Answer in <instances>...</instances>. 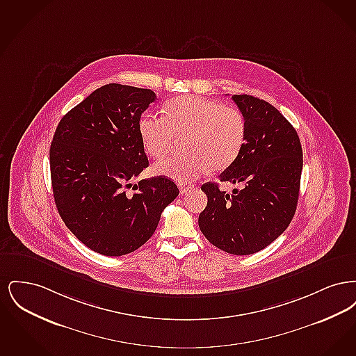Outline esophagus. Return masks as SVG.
<instances>
[{
	"label": "esophagus",
	"mask_w": 356,
	"mask_h": 356,
	"mask_svg": "<svg viewBox=\"0 0 356 356\" xmlns=\"http://www.w3.org/2000/svg\"><path fill=\"white\" fill-rule=\"evenodd\" d=\"M193 186L192 184H188V183H180L179 184V189H180V193H186L188 191H191Z\"/></svg>",
	"instance_id": "1"
}]
</instances>
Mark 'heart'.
<instances>
[{"label":"heart","mask_w":356,"mask_h":356,"mask_svg":"<svg viewBox=\"0 0 356 356\" xmlns=\"http://www.w3.org/2000/svg\"><path fill=\"white\" fill-rule=\"evenodd\" d=\"M138 135L153 157H163L177 137L186 136V153L157 161L153 170L186 183L211 170L228 168L244 147L247 125L235 106L200 96H179L164 105V116L145 113L138 121Z\"/></svg>","instance_id":"obj_1"}]
</instances>
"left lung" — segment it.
Segmentation results:
<instances>
[{
    "mask_svg": "<svg viewBox=\"0 0 356 356\" xmlns=\"http://www.w3.org/2000/svg\"><path fill=\"white\" fill-rule=\"evenodd\" d=\"M232 100L244 116L247 136L241 152L219 180L243 189L229 195L216 183L203 184L208 203L199 227L221 251L251 254L270 245L292 220L303 151L295 128L270 102L250 95H234Z\"/></svg>",
    "mask_w": 356,
    "mask_h": 356,
    "instance_id": "8db88e82",
    "label": "left lung"
}]
</instances>
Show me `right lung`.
<instances>
[{
  "mask_svg": "<svg viewBox=\"0 0 356 356\" xmlns=\"http://www.w3.org/2000/svg\"><path fill=\"white\" fill-rule=\"evenodd\" d=\"M154 100L151 89L104 85L70 109L53 136L54 203L70 232L97 254L121 256L140 248L179 195L164 176L127 191L149 164L138 121Z\"/></svg>",
  "mask_w": 356,
  "mask_h": 356,
  "instance_id": "obj_1",
  "label": "right lung"
}]
</instances>
